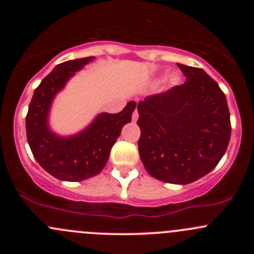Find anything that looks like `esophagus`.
Instances as JSON below:
<instances>
[{"label":"esophagus","instance_id":"34e87169","mask_svg":"<svg viewBox=\"0 0 254 254\" xmlns=\"http://www.w3.org/2000/svg\"><path fill=\"white\" fill-rule=\"evenodd\" d=\"M137 118H139V113H137V111H134V113H132V122H136Z\"/></svg>","mask_w":254,"mask_h":254}]
</instances>
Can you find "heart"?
<instances>
[{
	"mask_svg": "<svg viewBox=\"0 0 254 254\" xmlns=\"http://www.w3.org/2000/svg\"><path fill=\"white\" fill-rule=\"evenodd\" d=\"M177 81V79L176 78H172V82H176Z\"/></svg>",
	"mask_w": 254,
	"mask_h": 254,
	"instance_id": "obj_1",
	"label": "heart"
}]
</instances>
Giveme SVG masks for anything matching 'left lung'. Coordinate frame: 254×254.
Returning <instances> with one entry per match:
<instances>
[{"instance_id": "left-lung-1", "label": "left lung", "mask_w": 254, "mask_h": 254, "mask_svg": "<svg viewBox=\"0 0 254 254\" xmlns=\"http://www.w3.org/2000/svg\"><path fill=\"white\" fill-rule=\"evenodd\" d=\"M177 65L187 81L137 104V145L151 176L188 184L220 162L230 142L231 122L219 84L203 68Z\"/></svg>"}]
</instances>
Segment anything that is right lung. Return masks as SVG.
I'll use <instances>...</instances> for the list:
<instances>
[{
    "label": "right lung",
    "instance_id": "obj_1",
    "mask_svg": "<svg viewBox=\"0 0 254 254\" xmlns=\"http://www.w3.org/2000/svg\"><path fill=\"white\" fill-rule=\"evenodd\" d=\"M91 60L93 56L55 66L35 88L25 117L27 139L33 156L48 173L60 181L79 182L98 175L106 166L123 127L131 122L136 108L135 102H129L117 114L102 113L86 130L71 137H60L49 130L47 119L54 96Z\"/></svg>",
    "mask_w": 254,
    "mask_h": 254
}]
</instances>
